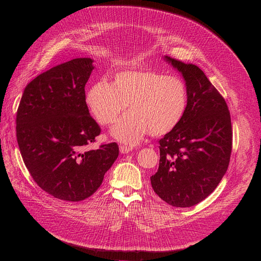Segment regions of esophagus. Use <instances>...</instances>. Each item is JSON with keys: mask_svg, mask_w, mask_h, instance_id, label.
<instances>
[{"mask_svg": "<svg viewBox=\"0 0 261 261\" xmlns=\"http://www.w3.org/2000/svg\"><path fill=\"white\" fill-rule=\"evenodd\" d=\"M119 150H120L121 153H128V152L132 151V147L125 146V145H120L119 146Z\"/></svg>", "mask_w": 261, "mask_h": 261, "instance_id": "esophagus-1", "label": "esophagus"}]
</instances>
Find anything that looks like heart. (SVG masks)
<instances>
[{
  "instance_id": "heart-1",
  "label": "heart",
  "mask_w": 261,
  "mask_h": 261,
  "mask_svg": "<svg viewBox=\"0 0 261 261\" xmlns=\"http://www.w3.org/2000/svg\"><path fill=\"white\" fill-rule=\"evenodd\" d=\"M86 100L102 126L114 123L129 105L131 112L116 123L112 134L134 145L148 132L162 136L180 125L188 106V90L180 77L154 70H127L116 73L111 85L95 82Z\"/></svg>"
}]
</instances>
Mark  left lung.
Masks as SVG:
<instances>
[{"label":"left lung","mask_w":261,"mask_h":261,"mask_svg":"<svg viewBox=\"0 0 261 261\" xmlns=\"http://www.w3.org/2000/svg\"><path fill=\"white\" fill-rule=\"evenodd\" d=\"M181 72L188 106L181 123L159 141V169L150 180L154 193L175 207L207 198L225 174L232 146L227 105L202 70L166 57Z\"/></svg>","instance_id":"left-lung-1"}]
</instances>
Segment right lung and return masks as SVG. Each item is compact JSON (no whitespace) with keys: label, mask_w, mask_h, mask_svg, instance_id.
I'll list each match as a JSON object with an SVG mask.
<instances>
[{"label":"right lung","mask_w":261,"mask_h":261,"mask_svg":"<svg viewBox=\"0 0 261 261\" xmlns=\"http://www.w3.org/2000/svg\"><path fill=\"white\" fill-rule=\"evenodd\" d=\"M92 63L77 58L40 74L24 89L17 111V141L27 170L40 188L70 202L91 197L119 153L116 143L88 149L101 132L86 101Z\"/></svg>","instance_id":"1"}]
</instances>
